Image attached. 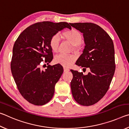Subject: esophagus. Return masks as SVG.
Instances as JSON below:
<instances>
[{
  "label": "esophagus",
  "instance_id": "obj_1",
  "mask_svg": "<svg viewBox=\"0 0 129 129\" xmlns=\"http://www.w3.org/2000/svg\"><path fill=\"white\" fill-rule=\"evenodd\" d=\"M64 72H68V71H69V69L68 68H67L64 67Z\"/></svg>",
  "mask_w": 129,
  "mask_h": 129
}]
</instances>
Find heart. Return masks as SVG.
Returning <instances> with one entry per match:
<instances>
[{"instance_id": "heart-1", "label": "heart", "mask_w": 129, "mask_h": 129, "mask_svg": "<svg viewBox=\"0 0 129 129\" xmlns=\"http://www.w3.org/2000/svg\"><path fill=\"white\" fill-rule=\"evenodd\" d=\"M62 36L66 40H68L73 45V48L75 49L78 48L82 39V35L79 31L75 29L65 30L63 32ZM60 42V36L57 34L53 35L50 38L49 46L53 52H58ZM76 57L72 54L66 55V54H60L57 55L54 57V61L57 64H59L65 67H69L72 65L73 63L76 61Z\"/></svg>"}]
</instances>
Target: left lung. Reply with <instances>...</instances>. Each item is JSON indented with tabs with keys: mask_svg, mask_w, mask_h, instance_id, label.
<instances>
[{
	"mask_svg": "<svg viewBox=\"0 0 129 129\" xmlns=\"http://www.w3.org/2000/svg\"><path fill=\"white\" fill-rule=\"evenodd\" d=\"M83 33L85 47L76 64L89 68L90 72H82L71 69L73 79L71 88L75 101L83 106H90L105 95L115 69L114 48L110 36L95 24L70 23Z\"/></svg>",
	"mask_w": 129,
	"mask_h": 129,
	"instance_id": "obj_1",
	"label": "left lung"
}]
</instances>
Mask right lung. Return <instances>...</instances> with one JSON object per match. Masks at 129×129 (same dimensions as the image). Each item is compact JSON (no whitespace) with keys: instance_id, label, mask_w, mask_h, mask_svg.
Returning <instances> with one entry per match:
<instances>
[{"instance_id":"1","label":"right lung","mask_w":129,"mask_h":129,"mask_svg":"<svg viewBox=\"0 0 129 129\" xmlns=\"http://www.w3.org/2000/svg\"><path fill=\"white\" fill-rule=\"evenodd\" d=\"M65 28L71 29L66 22L35 23L24 30L15 42L12 75L21 95L35 105H43L52 99L54 86L64 71L58 64L49 65L45 70L41 67L43 63L48 64L53 59L50 38Z\"/></svg>"}]
</instances>
